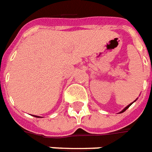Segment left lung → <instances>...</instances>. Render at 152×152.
Listing matches in <instances>:
<instances>
[{
    "instance_id": "obj_1",
    "label": "left lung",
    "mask_w": 152,
    "mask_h": 152,
    "mask_svg": "<svg viewBox=\"0 0 152 152\" xmlns=\"http://www.w3.org/2000/svg\"><path fill=\"white\" fill-rule=\"evenodd\" d=\"M132 103H133V102H132ZM132 103H131V104H129V105H128L127 107H125V108L124 109V110H122V111H121V113H122V112H125V111H126V110H127V109L129 108V107H130L131 105H132Z\"/></svg>"
}]
</instances>
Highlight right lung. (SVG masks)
Instances as JSON below:
<instances>
[{
	"label": "right lung",
	"mask_w": 152,
	"mask_h": 152,
	"mask_svg": "<svg viewBox=\"0 0 152 152\" xmlns=\"http://www.w3.org/2000/svg\"><path fill=\"white\" fill-rule=\"evenodd\" d=\"M35 117H38V116H35Z\"/></svg>",
	"instance_id": "1"
}]
</instances>
